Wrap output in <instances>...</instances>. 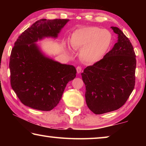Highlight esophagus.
<instances>
[{
  "instance_id": "esophagus-1",
  "label": "esophagus",
  "mask_w": 146,
  "mask_h": 146,
  "mask_svg": "<svg viewBox=\"0 0 146 146\" xmlns=\"http://www.w3.org/2000/svg\"><path fill=\"white\" fill-rule=\"evenodd\" d=\"M76 71H77L78 73H80L81 71H82V68H81L80 66H78V67H76Z\"/></svg>"
}]
</instances>
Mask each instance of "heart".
<instances>
[{"label":"heart","mask_w":146,"mask_h":146,"mask_svg":"<svg viewBox=\"0 0 146 146\" xmlns=\"http://www.w3.org/2000/svg\"><path fill=\"white\" fill-rule=\"evenodd\" d=\"M111 42V32L97 26L78 28L73 32L70 39L72 48L81 49L80 57L88 64L100 60L107 53Z\"/></svg>","instance_id":"1"}]
</instances>
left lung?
<instances>
[{
  "label": "left lung",
  "mask_w": 146,
  "mask_h": 146,
  "mask_svg": "<svg viewBox=\"0 0 146 146\" xmlns=\"http://www.w3.org/2000/svg\"><path fill=\"white\" fill-rule=\"evenodd\" d=\"M118 42L102 59L81 73L86 86L85 97L95 114L117 110L126 102L135 85L136 55L126 36L117 27Z\"/></svg>",
  "instance_id": "8db88e82"
}]
</instances>
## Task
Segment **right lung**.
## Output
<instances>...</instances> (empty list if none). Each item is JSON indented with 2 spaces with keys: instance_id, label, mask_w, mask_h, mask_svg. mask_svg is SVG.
Listing matches in <instances>:
<instances>
[{
  "instance_id": "obj_1",
  "label": "right lung",
  "mask_w": 146,
  "mask_h": 146,
  "mask_svg": "<svg viewBox=\"0 0 146 146\" xmlns=\"http://www.w3.org/2000/svg\"><path fill=\"white\" fill-rule=\"evenodd\" d=\"M69 19L38 20L22 33L9 58L11 88L24 105L40 111L56 107L67 84L76 76L73 66L62 64L44 56L35 43L56 38Z\"/></svg>"
}]
</instances>
